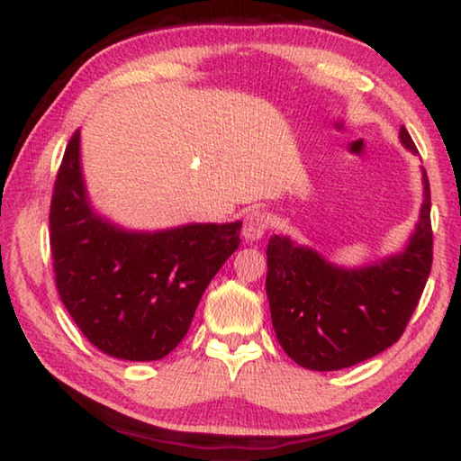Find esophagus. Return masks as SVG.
Masks as SVG:
<instances>
[{
	"mask_svg": "<svg viewBox=\"0 0 461 461\" xmlns=\"http://www.w3.org/2000/svg\"><path fill=\"white\" fill-rule=\"evenodd\" d=\"M267 228H268L267 215L256 209V212H249L246 215L244 228H241V236H244L246 241H258L264 236Z\"/></svg>",
	"mask_w": 461,
	"mask_h": 461,
	"instance_id": "1",
	"label": "esophagus"
}]
</instances>
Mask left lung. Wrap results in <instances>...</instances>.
<instances>
[{"label": "left lung", "mask_w": 461, "mask_h": 461, "mask_svg": "<svg viewBox=\"0 0 461 461\" xmlns=\"http://www.w3.org/2000/svg\"><path fill=\"white\" fill-rule=\"evenodd\" d=\"M402 146L417 154L401 126ZM423 170V205L402 252L366 267H338L288 236L268 240L267 294L272 327L286 356L303 368L331 372L378 356L401 339L433 262L431 189Z\"/></svg>", "instance_id": "obj_1"}]
</instances>
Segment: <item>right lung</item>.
Listing matches in <instances>:
<instances>
[{
  "instance_id": "1",
  "label": "right lung",
  "mask_w": 461,
  "mask_h": 461,
  "mask_svg": "<svg viewBox=\"0 0 461 461\" xmlns=\"http://www.w3.org/2000/svg\"><path fill=\"white\" fill-rule=\"evenodd\" d=\"M240 230L241 221L120 228L89 201L81 130L68 140L50 203L54 278L73 321L104 354L152 362L173 352L207 285L238 249Z\"/></svg>"
}]
</instances>
